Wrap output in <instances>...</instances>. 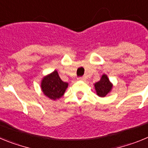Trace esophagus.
<instances>
[{
    "instance_id": "1",
    "label": "esophagus",
    "mask_w": 148,
    "mask_h": 148,
    "mask_svg": "<svg viewBox=\"0 0 148 148\" xmlns=\"http://www.w3.org/2000/svg\"><path fill=\"white\" fill-rule=\"evenodd\" d=\"M78 80H81V81H85L86 80V77L83 76V77H80V78H78Z\"/></svg>"
}]
</instances>
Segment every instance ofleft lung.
I'll return each instance as SVG.
<instances>
[{
  "mask_svg": "<svg viewBox=\"0 0 148 148\" xmlns=\"http://www.w3.org/2000/svg\"><path fill=\"white\" fill-rule=\"evenodd\" d=\"M95 92L99 97H104L110 92L113 88V84L111 83L108 75L103 74L100 80L94 84Z\"/></svg>",
  "mask_w": 148,
  "mask_h": 148,
  "instance_id": "left-lung-1",
  "label": "left lung"
}]
</instances>
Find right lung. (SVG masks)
I'll use <instances>...</instances> for the list:
<instances>
[{
	"mask_svg": "<svg viewBox=\"0 0 148 148\" xmlns=\"http://www.w3.org/2000/svg\"><path fill=\"white\" fill-rule=\"evenodd\" d=\"M40 87L43 93L49 99L56 101L64 94L68 83L63 82L57 70L45 75L41 80Z\"/></svg>",
	"mask_w": 148,
	"mask_h": 148,
	"instance_id": "1",
	"label": "right lung"
}]
</instances>
